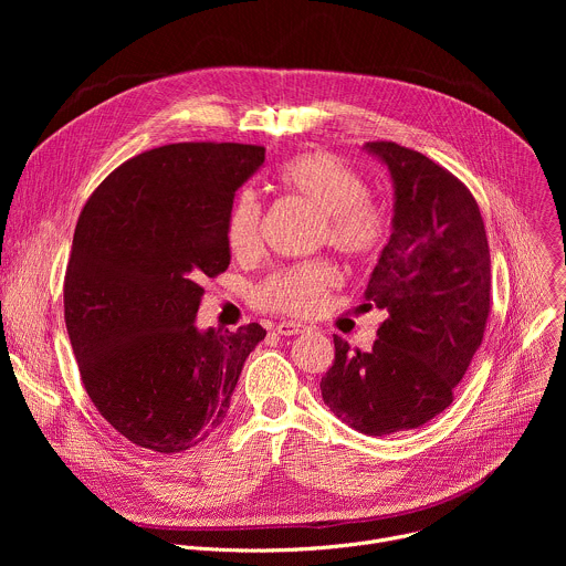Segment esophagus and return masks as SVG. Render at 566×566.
Here are the masks:
<instances>
[{
    "instance_id": "esophagus-1",
    "label": "esophagus",
    "mask_w": 566,
    "mask_h": 566,
    "mask_svg": "<svg viewBox=\"0 0 566 566\" xmlns=\"http://www.w3.org/2000/svg\"><path fill=\"white\" fill-rule=\"evenodd\" d=\"M275 332H277L280 336H300V334L306 332V327L300 325V322H289V319H284V322H280V325H275Z\"/></svg>"
}]
</instances>
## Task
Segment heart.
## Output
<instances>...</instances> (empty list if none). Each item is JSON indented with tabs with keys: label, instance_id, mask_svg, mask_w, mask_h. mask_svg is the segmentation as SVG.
I'll list each match as a JSON object with an SVG mask.
<instances>
[{
	"label": "heart",
	"instance_id": "heart-1",
	"mask_svg": "<svg viewBox=\"0 0 566 566\" xmlns=\"http://www.w3.org/2000/svg\"><path fill=\"white\" fill-rule=\"evenodd\" d=\"M280 186L315 206L322 214L317 239L338 253L367 260L389 237V217L369 199V184L345 158L332 151L297 154L280 168ZM264 208L255 190H241L226 217V239L234 255H253L262 244ZM336 284V269L325 260H311L275 269L255 286V304L286 315H311Z\"/></svg>",
	"mask_w": 566,
	"mask_h": 566
}]
</instances>
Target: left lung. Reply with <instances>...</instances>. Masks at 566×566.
Here are the masks:
<instances>
[{"instance_id":"left-lung-1","label":"left lung","mask_w":566,"mask_h":566,"mask_svg":"<svg viewBox=\"0 0 566 566\" xmlns=\"http://www.w3.org/2000/svg\"><path fill=\"white\" fill-rule=\"evenodd\" d=\"M365 149L389 168L396 197L363 304L387 317L369 352L334 336L319 389L347 426L385 437L421 428L452 402L486 332L491 251L479 206L452 172L391 140Z\"/></svg>"}]
</instances>
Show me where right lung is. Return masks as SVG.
<instances>
[{
  "label": "right lung",
  "mask_w": 566,
  "mask_h": 566,
  "mask_svg": "<svg viewBox=\"0 0 566 566\" xmlns=\"http://www.w3.org/2000/svg\"><path fill=\"white\" fill-rule=\"evenodd\" d=\"M262 145L172 143L116 168L87 199L64 275L80 378L127 441L175 454L226 419L266 329L195 327L203 277L230 264L226 217L264 164Z\"/></svg>",
  "instance_id": "add662e5"
}]
</instances>
